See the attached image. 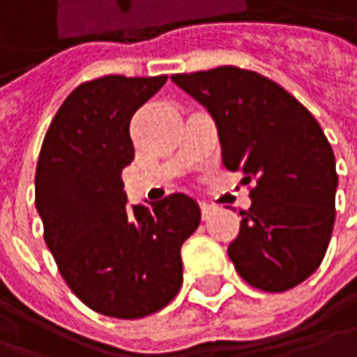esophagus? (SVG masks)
<instances>
[{
	"label": "esophagus",
	"mask_w": 357,
	"mask_h": 357,
	"mask_svg": "<svg viewBox=\"0 0 357 357\" xmlns=\"http://www.w3.org/2000/svg\"><path fill=\"white\" fill-rule=\"evenodd\" d=\"M199 210H202V218H204V220H210L212 214L216 212L214 206H212V204H206V202H199Z\"/></svg>",
	"instance_id": "34e87169"
}]
</instances>
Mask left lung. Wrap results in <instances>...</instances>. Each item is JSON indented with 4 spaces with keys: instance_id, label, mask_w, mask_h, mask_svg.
Instances as JSON below:
<instances>
[{
    "instance_id": "obj_1",
    "label": "left lung",
    "mask_w": 357,
    "mask_h": 357,
    "mask_svg": "<svg viewBox=\"0 0 357 357\" xmlns=\"http://www.w3.org/2000/svg\"><path fill=\"white\" fill-rule=\"evenodd\" d=\"M172 80L216 123L222 163L257 179L228 257L248 284L281 293L321 264L335 222V158L324 129L283 86L220 66Z\"/></svg>"
}]
</instances>
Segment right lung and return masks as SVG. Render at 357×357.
Wrapping results in <instances>:
<instances>
[{
	"mask_svg": "<svg viewBox=\"0 0 357 357\" xmlns=\"http://www.w3.org/2000/svg\"><path fill=\"white\" fill-rule=\"evenodd\" d=\"M167 76H102L74 89L50 123L36 167V210L60 275L100 315L139 319L178 295L181 244L198 202L172 194L127 206L123 169L135 158L129 123Z\"/></svg>",
	"mask_w": 357,
	"mask_h": 357,
	"instance_id": "obj_1",
	"label": "right lung"
}]
</instances>
